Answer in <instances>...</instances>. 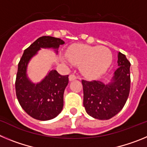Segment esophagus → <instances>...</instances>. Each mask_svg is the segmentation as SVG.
Listing matches in <instances>:
<instances>
[{
    "instance_id": "1",
    "label": "esophagus",
    "mask_w": 147,
    "mask_h": 147,
    "mask_svg": "<svg viewBox=\"0 0 147 147\" xmlns=\"http://www.w3.org/2000/svg\"><path fill=\"white\" fill-rule=\"evenodd\" d=\"M76 76L75 74H71L69 76V80L70 81H73V80H76Z\"/></svg>"
}]
</instances>
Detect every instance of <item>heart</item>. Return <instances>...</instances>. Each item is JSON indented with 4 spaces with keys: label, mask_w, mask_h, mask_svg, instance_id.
Segmentation results:
<instances>
[{
    "label": "heart",
    "mask_w": 147,
    "mask_h": 147,
    "mask_svg": "<svg viewBox=\"0 0 147 147\" xmlns=\"http://www.w3.org/2000/svg\"><path fill=\"white\" fill-rule=\"evenodd\" d=\"M68 60L74 65H81L80 70L84 76L96 78L108 69L113 61L111 51L105 46H90L79 44L71 46L66 53Z\"/></svg>",
    "instance_id": "obj_1"
}]
</instances>
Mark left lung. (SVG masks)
<instances>
[{
  "label": "left lung",
  "mask_w": 147,
  "mask_h": 147,
  "mask_svg": "<svg viewBox=\"0 0 147 147\" xmlns=\"http://www.w3.org/2000/svg\"><path fill=\"white\" fill-rule=\"evenodd\" d=\"M119 68L111 82L82 80L83 105L87 113L94 119L107 120L115 116L124 107L130 90V62L124 54H118Z\"/></svg>",
  "instance_id": "8db88e82"
}]
</instances>
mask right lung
I'll return each instance as SVG.
<instances>
[{"mask_svg": "<svg viewBox=\"0 0 147 147\" xmlns=\"http://www.w3.org/2000/svg\"><path fill=\"white\" fill-rule=\"evenodd\" d=\"M64 43L59 38L42 36L24 51L18 63L15 80L17 98L26 113L37 120H50L60 113L63 107L64 90L68 84V75L62 76L56 70H52L40 83L34 84L27 77V65L41 48L58 49Z\"/></svg>", "mask_w": 147, "mask_h": 147, "instance_id": "right-lung-1", "label": "right lung"}]
</instances>
